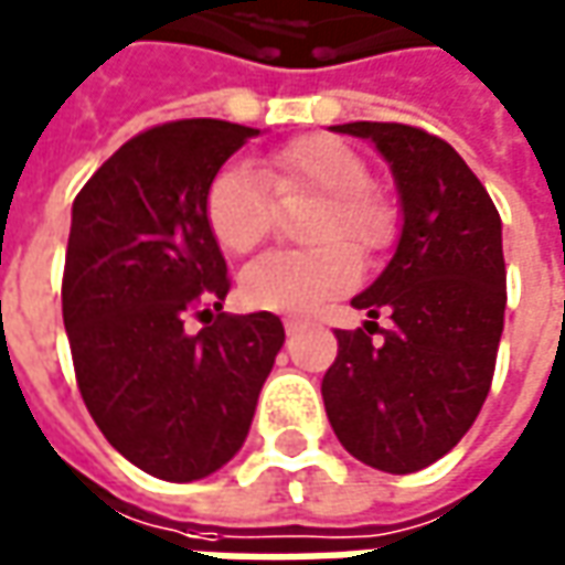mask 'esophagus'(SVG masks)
<instances>
[{"label":"esophagus","mask_w":565,"mask_h":565,"mask_svg":"<svg viewBox=\"0 0 565 565\" xmlns=\"http://www.w3.org/2000/svg\"><path fill=\"white\" fill-rule=\"evenodd\" d=\"M299 328H302V321H299V318H284V331H287V337H290V333H297Z\"/></svg>","instance_id":"1"}]
</instances>
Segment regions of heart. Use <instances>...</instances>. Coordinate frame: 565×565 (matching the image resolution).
<instances>
[{
	"instance_id": "b5f03b06",
	"label": "heart",
	"mask_w": 565,
	"mask_h": 565,
	"mask_svg": "<svg viewBox=\"0 0 565 565\" xmlns=\"http://www.w3.org/2000/svg\"><path fill=\"white\" fill-rule=\"evenodd\" d=\"M271 185L281 194H318L324 210L318 213L315 250H275L256 259L241 275V294L253 309L306 315L324 299L347 294L359 278L355 250H377L393 232V213L371 188V170L362 153L333 136H302L284 145L266 163ZM206 225L228 253L256 250L271 228V198L266 179L244 163L216 172L206 188ZM333 239V245L327 241Z\"/></svg>"
}]
</instances>
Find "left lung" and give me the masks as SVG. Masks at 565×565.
<instances>
[{
	"label": "left lung",
	"instance_id": "1",
	"mask_svg": "<svg viewBox=\"0 0 565 565\" xmlns=\"http://www.w3.org/2000/svg\"><path fill=\"white\" fill-rule=\"evenodd\" d=\"M390 163L402 234L390 266L352 299L377 321L337 331L321 395L337 439L383 473H414L448 455L473 427L492 386L504 331L508 271L501 216L460 153L405 122H343Z\"/></svg>",
	"mask_w": 565,
	"mask_h": 565
}]
</instances>
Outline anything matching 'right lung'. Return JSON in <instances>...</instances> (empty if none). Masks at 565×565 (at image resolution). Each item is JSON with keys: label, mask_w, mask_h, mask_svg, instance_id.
<instances>
[{"label": "right lung", "mask_w": 565, "mask_h": 565, "mask_svg": "<svg viewBox=\"0 0 565 565\" xmlns=\"http://www.w3.org/2000/svg\"><path fill=\"white\" fill-rule=\"evenodd\" d=\"M259 129L163 122L129 138L73 201L61 309L92 420L138 470L191 482L250 433L284 347L278 315L216 319L228 266L206 225V188ZM191 313L212 317L198 334Z\"/></svg>", "instance_id": "add662e5"}]
</instances>
